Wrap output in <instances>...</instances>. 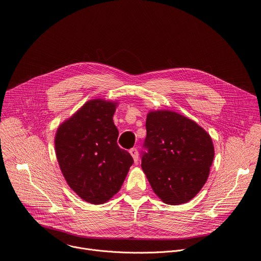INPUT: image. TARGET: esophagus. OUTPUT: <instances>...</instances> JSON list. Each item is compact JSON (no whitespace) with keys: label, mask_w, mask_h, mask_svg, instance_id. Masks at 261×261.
<instances>
[{"label":"esophagus","mask_w":261,"mask_h":261,"mask_svg":"<svg viewBox=\"0 0 261 261\" xmlns=\"http://www.w3.org/2000/svg\"><path fill=\"white\" fill-rule=\"evenodd\" d=\"M129 153L132 154L135 163H137V162L139 161V151H138V149H137V148H132V149L129 150Z\"/></svg>","instance_id":"obj_1"}]
</instances>
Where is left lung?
Masks as SVG:
<instances>
[{
	"instance_id": "left-lung-1",
	"label": "left lung",
	"mask_w": 261,
	"mask_h": 261,
	"mask_svg": "<svg viewBox=\"0 0 261 261\" xmlns=\"http://www.w3.org/2000/svg\"><path fill=\"white\" fill-rule=\"evenodd\" d=\"M141 166L165 204L189 202L205 185L214 158L209 134L171 111L149 112Z\"/></svg>"
}]
</instances>
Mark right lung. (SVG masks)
Listing matches in <instances>:
<instances>
[{"mask_svg":"<svg viewBox=\"0 0 261 261\" xmlns=\"http://www.w3.org/2000/svg\"><path fill=\"white\" fill-rule=\"evenodd\" d=\"M117 102L90 100L59 125L55 151L71 189L88 203L99 205L121 188L134 160L117 144L113 116Z\"/></svg>","mask_w":261,"mask_h":261,"instance_id":"add662e5","label":"right lung"}]
</instances>
